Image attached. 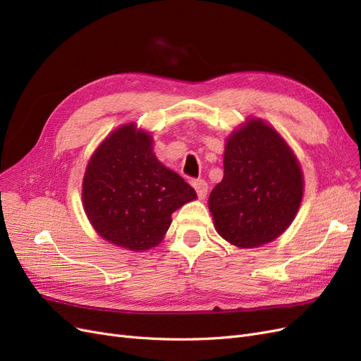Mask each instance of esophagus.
I'll return each mask as SVG.
<instances>
[{"instance_id": "esophagus-1", "label": "esophagus", "mask_w": 361, "mask_h": 361, "mask_svg": "<svg viewBox=\"0 0 361 361\" xmlns=\"http://www.w3.org/2000/svg\"><path fill=\"white\" fill-rule=\"evenodd\" d=\"M192 187L195 188V191H197V195L199 199H204L206 194H207V183L204 179H194L192 182Z\"/></svg>"}]
</instances>
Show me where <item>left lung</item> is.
<instances>
[{
	"instance_id": "8db88e82",
	"label": "left lung",
	"mask_w": 361,
	"mask_h": 361,
	"mask_svg": "<svg viewBox=\"0 0 361 361\" xmlns=\"http://www.w3.org/2000/svg\"><path fill=\"white\" fill-rule=\"evenodd\" d=\"M301 199V169L277 130L251 118L228 137L224 176L209 195L215 228L226 241L241 248L274 241Z\"/></svg>"
}]
</instances>
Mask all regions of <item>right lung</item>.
<instances>
[{
    "label": "right lung",
    "mask_w": 361,
    "mask_h": 361,
    "mask_svg": "<svg viewBox=\"0 0 361 361\" xmlns=\"http://www.w3.org/2000/svg\"><path fill=\"white\" fill-rule=\"evenodd\" d=\"M195 197L191 185L157 159L152 137L134 125L102 141L82 183L84 209L96 232L134 251L158 245L171 214Z\"/></svg>",
    "instance_id": "obj_1"
}]
</instances>
